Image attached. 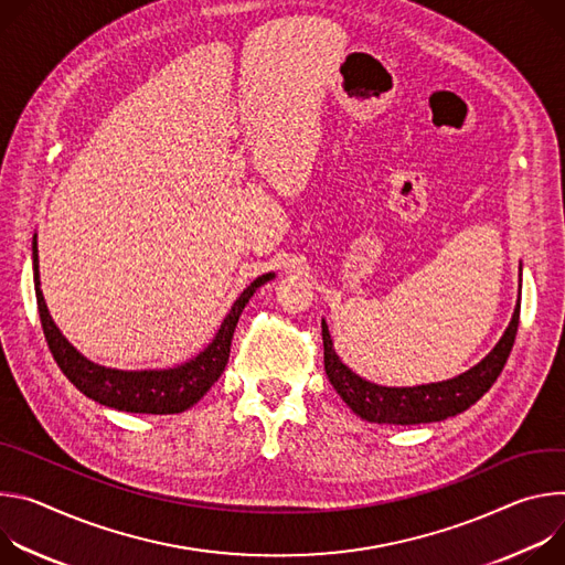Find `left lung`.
<instances>
[{
    "instance_id": "obj_1",
    "label": "left lung",
    "mask_w": 565,
    "mask_h": 565,
    "mask_svg": "<svg viewBox=\"0 0 565 565\" xmlns=\"http://www.w3.org/2000/svg\"><path fill=\"white\" fill-rule=\"evenodd\" d=\"M521 305H516L514 317L500 337L495 348L471 370L458 374L454 380L422 384L408 388H388L372 384L356 372H352L337 354L326 321L323 328V359L326 374L341 399L361 417L374 424H428L454 417L473 406L503 372L519 332Z\"/></svg>"
}]
</instances>
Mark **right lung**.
<instances>
[{
    "label": "right lung",
    "mask_w": 565,
    "mask_h": 565,
    "mask_svg": "<svg viewBox=\"0 0 565 565\" xmlns=\"http://www.w3.org/2000/svg\"><path fill=\"white\" fill-rule=\"evenodd\" d=\"M271 278L274 274H263L239 294L224 323L220 326L215 339L195 359L166 370H116L98 365L83 356L65 337H62V332L53 323L40 289L38 235L33 237V282L38 311L44 339L55 363L83 395L103 406L128 413L172 415L198 404L209 393V388L220 380V374L226 367L231 339L242 309L246 307L248 298L256 294V289L269 282Z\"/></svg>",
    "instance_id": "obj_1"
}]
</instances>
